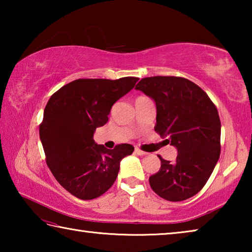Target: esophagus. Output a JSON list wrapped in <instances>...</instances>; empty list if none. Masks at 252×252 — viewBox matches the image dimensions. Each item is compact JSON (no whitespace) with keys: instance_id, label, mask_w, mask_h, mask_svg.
Instances as JSON below:
<instances>
[{"instance_id":"esophagus-1","label":"esophagus","mask_w":252,"mask_h":252,"mask_svg":"<svg viewBox=\"0 0 252 252\" xmlns=\"http://www.w3.org/2000/svg\"><path fill=\"white\" fill-rule=\"evenodd\" d=\"M134 152L136 153V155H138V156H147L148 155V153L147 152H144V151H141V150H140V149L139 148H135V150H134Z\"/></svg>"}]
</instances>
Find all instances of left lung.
Segmentation results:
<instances>
[{"instance_id": "left-lung-1", "label": "left lung", "mask_w": 252, "mask_h": 252, "mask_svg": "<svg viewBox=\"0 0 252 252\" xmlns=\"http://www.w3.org/2000/svg\"><path fill=\"white\" fill-rule=\"evenodd\" d=\"M155 101L156 132L178 150L174 161L161 160L149 178L152 190L168 201H183L206 185L220 157L221 123L210 97L179 76H151L135 85Z\"/></svg>"}]
</instances>
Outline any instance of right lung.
I'll return each mask as SVG.
<instances>
[{"mask_svg":"<svg viewBox=\"0 0 252 252\" xmlns=\"http://www.w3.org/2000/svg\"><path fill=\"white\" fill-rule=\"evenodd\" d=\"M138 78L79 79L50 97L40 125L46 164L58 182L74 197L95 199L116 181L120 162L130 156L131 144L109 150L96 144V127L109 120L112 105L134 88Z\"/></svg>","mask_w":252,"mask_h":252,"instance_id":"1","label":"right lung"}]
</instances>
